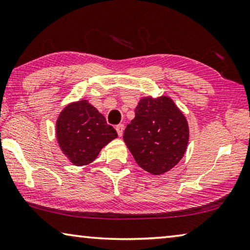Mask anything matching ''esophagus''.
Masks as SVG:
<instances>
[{"label":"esophagus","mask_w":250,"mask_h":250,"mask_svg":"<svg viewBox=\"0 0 250 250\" xmlns=\"http://www.w3.org/2000/svg\"><path fill=\"white\" fill-rule=\"evenodd\" d=\"M124 129H125V125H118L117 126H116V130H117V133H118V135H119V137H121L122 135V133H124Z\"/></svg>","instance_id":"esophagus-1"}]
</instances>
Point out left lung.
Here are the masks:
<instances>
[{
    "mask_svg": "<svg viewBox=\"0 0 250 250\" xmlns=\"http://www.w3.org/2000/svg\"><path fill=\"white\" fill-rule=\"evenodd\" d=\"M126 125L124 140L135 162L153 175L174 167L188 143V124L170 97H145Z\"/></svg>",
    "mask_w": 250,
    "mask_h": 250,
    "instance_id": "8db88e82",
    "label": "left lung"
}]
</instances>
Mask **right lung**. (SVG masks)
Masks as SVG:
<instances>
[{"instance_id": "right-lung-1", "label": "right lung", "mask_w": 250, "mask_h": 250, "mask_svg": "<svg viewBox=\"0 0 250 250\" xmlns=\"http://www.w3.org/2000/svg\"><path fill=\"white\" fill-rule=\"evenodd\" d=\"M58 145L74 166L91 163L104 146L118 137L104 117L87 100L69 104L56 122Z\"/></svg>"}]
</instances>
